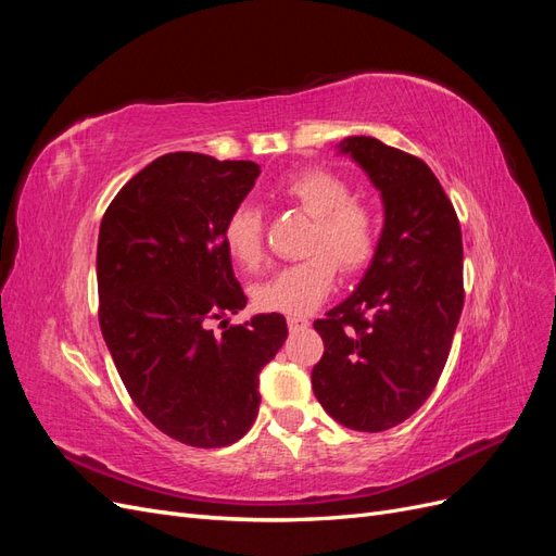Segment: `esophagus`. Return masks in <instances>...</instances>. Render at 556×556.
<instances>
[{
	"mask_svg": "<svg viewBox=\"0 0 556 556\" xmlns=\"http://www.w3.org/2000/svg\"><path fill=\"white\" fill-rule=\"evenodd\" d=\"M311 323L306 317H299V315H292V317H288V327H290V331H299V329H306Z\"/></svg>",
	"mask_w": 556,
	"mask_h": 556,
	"instance_id": "obj_1",
	"label": "esophagus"
}]
</instances>
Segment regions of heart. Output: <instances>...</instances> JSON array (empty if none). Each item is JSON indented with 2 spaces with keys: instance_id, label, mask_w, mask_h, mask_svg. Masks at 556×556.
<instances>
[{
  "instance_id": "obj_1",
  "label": "heart",
  "mask_w": 556,
  "mask_h": 556,
  "mask_svg": "<svg viewBox=\"0 0 556 556\" xmlns=\"http://www.w3.org/2000/svg\"><path fill=\"white\" fill-rule=\"evenodd\" d=\"M278 197L313 217L306 239L311 257L280 268L252 288L255 306L268 313L306 315L315 311L333 288L336 265L355 274L371 262L378 245L376 213L352 201L350 185L331 172L306 169L280 182ZM264 220L250 201L233 206L223 225V243L229 257L243 268H257L264 260Z\"/></svg>"
}]
</instances>
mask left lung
<instances>
[{"label": "left lung", "instance_id": "1", "mask_svg": "<svg viewBox=\"0 0 556 556\" xmlns=\"http://www.w3.org/2000/svg\"><path fill=\"white\" fill-rule=\"evenodd\" d=\"M348 155L380 192L384 220L357 290L315 319L325 355L313 392L336 422L384 431L433 392L464 308L462 229L429 166L374 137H345Z\"/></svg>", "mask_w": 556, "mask_h": 556}]
</instances>
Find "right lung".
I'll return each mask as SVG.
<instances>
[{
    "mask_svg": "<svg viewBox=\"0 0 556 556\" xmlns=\"http://www.w3.org/2000/svg\"><path fill=\"white\" fill-rule=\"evenodd\" d=\"M255 162L169 153L115 194L99 227V327L131 401L192 447L237 443L260 406V371L288 339L280 313L213 333L245 308L223 243Z\"/></svg>",
    "mask_w": 556,
    "mask_h": 556,
    "instance_id": "1",
    "label": "right lung"
}]
</instances>
